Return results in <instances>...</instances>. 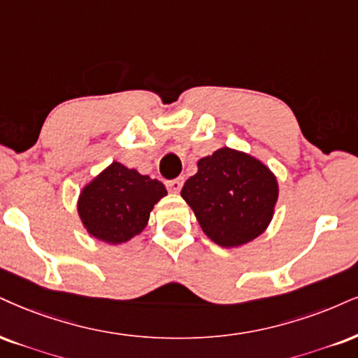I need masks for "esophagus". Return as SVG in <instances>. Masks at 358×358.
<instances>
[{
  "label": "esophagus",
  "mask_w": 358,
  "mask_h": 358,
  "mask_svg": "<svg viewBox=\"0 0 358 358\" xmlns=\"http://www.w3.org/2000/svg\"><path fill=\"white\" fill-rule=\"evenodd\" d=\"M180 187H182V179H174L167 182V189L174 194H178L180 191Z\"/></svg>",
  "instance_id": "34e87169"
}]
</instances>
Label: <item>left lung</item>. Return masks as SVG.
Wrapping results in <instances>:
<instances>
[{
	"instance_id": "1",
	"label": "left lung",
	"mask_w": 358,
	"mask_h": 358,
	"mask_svg": "<svg viewBox=\"0 0 358 358\" xmlns=\"http://www.w3.org/2000/svg\"><path fill=\"white\" fill-rule=\"evenodd\" d=\"M207 237L232 249L266 232L275 213V174L244 151L224 148L197 161V172L180 191Z\"/></svg>"
}]
</instances>
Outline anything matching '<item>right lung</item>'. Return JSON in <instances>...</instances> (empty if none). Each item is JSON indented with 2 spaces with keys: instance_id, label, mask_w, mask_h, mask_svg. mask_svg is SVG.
<instances>
[{
  "instance_id": "1",
  "label": "right lung",
  "mask_w": 358,
  "mask_h": 358,
  "mask_svg": "<svg viewBox=\"0 0 358 358\" xmlns=\"http://www.w3.org/2000/svg\"><path fill=\"white\" fill-rule=\"evenodd\" d=\"M164 196L161 180L114 161L81 189L78 215L91 237L124 244L144 231L154 206Z\"/></svg>"
}]
</instances>
